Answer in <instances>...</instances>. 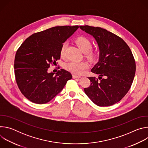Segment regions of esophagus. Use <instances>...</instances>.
<instances>
[{"label":"esophagus","instance_id":"34e87169","mask_svg":"<svg viewBox=\"0 0 148 148\" xmlns=\"http://www.w3.org/2000/svg\"><path fill=\"white\" fill-rule=\"evenodd\" d=\"M80 77H81V76H80V75H75V74H73V78H80Z\"/></svg>","mask_w":148,"mask_h":148}]
</instances>
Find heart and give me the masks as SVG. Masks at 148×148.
Instances as JSON below:
<instances>
[{
    "label": "heart",
    "instance_id": "b5f03b06",
    "mask_svg": "<svg viewBox=\"0 0 148 148\" xmlns=\"http://www.w3.org/2000/svg\"><path fill=\"white\" fill-rule=\"evenodd\" d=\"M75 42L79 49L84 53H87L88 57L94 58L97 56V52L92 50V43L91 41L86 37H79L75 40ZM67 42L63 43L60 49V55L61 57H64L66 50L67 49ZM65 69L77 75L83 74L85 71L89 67V64L86 61H71L66 62L64 64Z\"/></svg>",
    "mask_w": 148,
    "mask_h": 148
}]
</instances>
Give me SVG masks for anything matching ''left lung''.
<instances>
[{"label": "left lung", "instance_id": "left-lung-1", "mask_svg": "<svg viewBox=\"0 0 148 148\" xmlns=\"http://www.w3.org/2000/svg\"><path fill=\"white\" fill-rule=\"evenodd\" d=\"M91 35L99 49V60L91 72L99 74L88 77L91 85L84 88L90 99L99 107H108L119 102L126 94L132 84L135 61L132 51L121 37L101 27L79 26Z\"/></svg>", "mask_w": 148, "mask_h": 148}]
</instances>
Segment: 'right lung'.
Returning <instances> with one entry per match:
<instances>
[{"label": "right lung", "mask_w": 148, "mask_h": 148, "mask_svg": "<svg viewBox=\"0 0 148 148\" xmlns=\"http://www.w3.org/2000/svg\"><path fill=\"white\" fill-rule=\"evenodd\" d=\"M78 26H56L34 33L20 46L14 59L18 87L32 102L43 104L54 98L64 87L71 74L61 69L48 72L50 64L60 58V49Z\"/></svg>", "instance_id": "obj_1"}]
</instances>
